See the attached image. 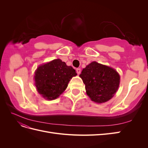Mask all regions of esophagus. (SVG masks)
Returning <instances> with one entry per match:
<instances>
[{"mask_svg":"<svg viewBox=\"0 0 148 148\" xmlns=\"http://www.w3.org/2000/svg\"><path fill=\"white\" fill-rule=\"evenodd\" d=\"M76 71H77V73L78 75H79L80 73H81V69H77Z\"/></svg>","mask_w":148,"mask_h":148,"instance_id":"1","label":"esophagus"}]
</instances>
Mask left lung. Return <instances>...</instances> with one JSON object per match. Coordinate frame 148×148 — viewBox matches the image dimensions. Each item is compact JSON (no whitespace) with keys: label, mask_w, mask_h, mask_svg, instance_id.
Wrapping results in <instances>:
<instances>
[{"label":"left lung","mask_w":148,"mask_h":148,"mask_svg":"<svg viewBox=\"0 0 148 148\" xmlns=\"http://www.w3.org/2000/svg\"><path fill=\"white\" fill-rule=\"evenodd\" d=\"M79 77L85 84L87 95L96 103L109 101L120 84V78L117 71L96 62H92L83 69Z\"/></svg>","instance_id":"1"}]
</instances>
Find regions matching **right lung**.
Returning a JSON list of instances; mask_svg holds the SVG:
<instances>
[{
  "label": "right lung",
  "mask_w": 148,
  "mask_h": 148,
  "mask_svg": "<svg viewBox=\"0 0 148 148\" xmlns=\"http://www.w3.org/2000/svg\"><path fill=\"white\" fill-rule=\"evenodd\" d=\"M75 70L60 59H55L38 67L34 77L38 92L47 100L56 99L68 86Z\"/></svg>",
  "instance_id": "1"
}]
</instances>
